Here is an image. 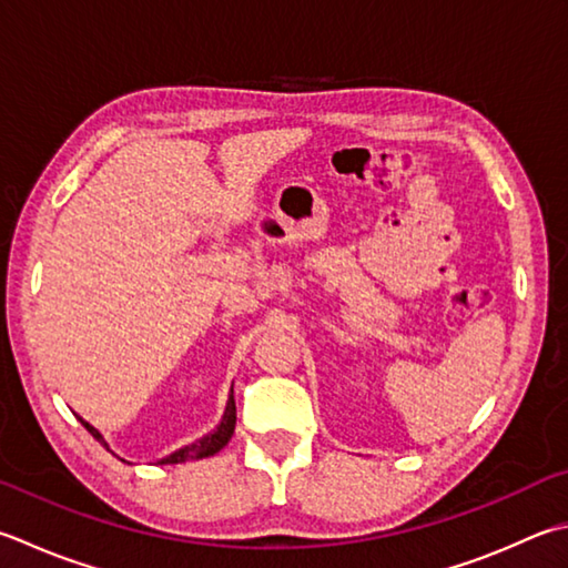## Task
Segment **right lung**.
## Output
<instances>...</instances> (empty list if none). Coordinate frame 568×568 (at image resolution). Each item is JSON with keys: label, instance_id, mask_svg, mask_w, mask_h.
I'll return each instance as SVG.
<instances>
[{"label": "right lung", "instance_id": "add662e5", "mask_svg": "<svg viewBox=\"0 0 568 568\" xmlns=\"http://www.w3.org/2000/svg\"><path fill=\"white\" fill-rule=\"evenodd\" d=\"M81 423H83L85 430H89V433L95 437V440H99V443L105 447V450H109V443L103 440V435H101L99 430H95L93 425L85 423V420H81ZM234 425H237V405H234V390H232V393H230V400H227V408H224L222 423L217 425V430H212L210 435L200 437L197 443L180 447L178 453H173V455H168V457L160 459V465H178V463H187V459H200V457H210V455L220 453L222 447L230 443V437H232V433H234Z\"/></svg>", "mask_w": 568, "mask_h": 568}]
</instances>
